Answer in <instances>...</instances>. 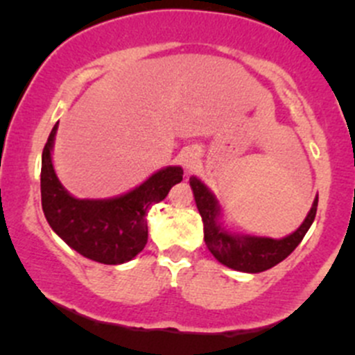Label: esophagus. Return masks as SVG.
Wrapping results in <instances>:
<instances>
[{
  "mask_svg": "<svg viewBox=\"0 0 355 355\" xmlns=\"http://www.w3.org/2000/svg\"><path fill=\"white\" fill-rule=\"evenodd\" d=\"M184 166L187 168V170H194L196 166V156L192 155V153H187L184 157Z\"/></svg>",
  "mask_w": 355,
  "mask_h": 355,
  "instance_id": "esophagus-1",
  "label": "esophagus"
}]
</instances>
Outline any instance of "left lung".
I'll return each instance as SVG.
<instances>
[{"label":"left lung","instance_id":"8db88e82","mask_svg":"<svg viewBox=\"0 0 355 355\" xmlns=\"http://www.w3.org/2000/svg\"><path fill=\"white\" fill-rule=\"evenodd\" d=\"M196 206L204 223V242L209 252L225 266L244 273H261L288 257L313 225L318 209V198L299 228L284 239L256 237L230 232L221 221V206L216 196L199 180L191 177Z\"/></svg>","mask_w":355,"mask_h":355}]
</instances>
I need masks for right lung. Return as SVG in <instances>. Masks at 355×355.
Here are the masks:
<instances>
[{
	"mask_svg": "<svg viewBox=\"0 0 355 355\" xmlns=\"http://www.w3.org/2000/svg\"><path fill=\"white\" fill-rule=\"evenodd\" d=\"M58 123L42 149L41 200L49 227L62 241L87 259L103 264H123L148 244V214L153 204L182 182V166L156 171L139 187L110 199H77L55 173L51 153Z\"/></svg>",
	"mask_w": 355,
	"mask_h": 355,
	"instance_id": "right-lung-1",
	"label": "right lung"
}]
</instances>
